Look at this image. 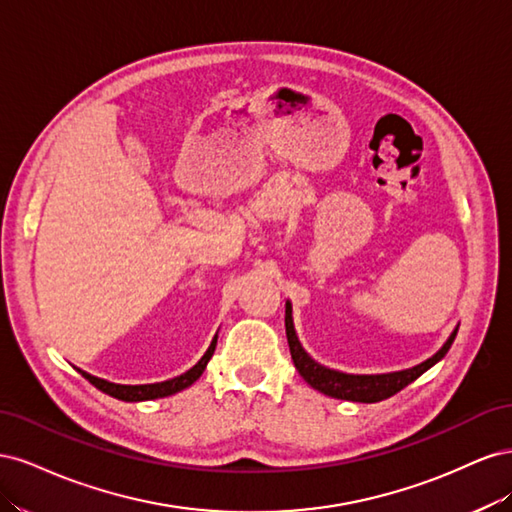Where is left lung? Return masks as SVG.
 <instances>
[{"label":"left lung","mask_w":512,"mask_h":512,"mask_svg":"<svg viewBox=\"0 0 512 512\" xmlns=\"http://www.w3.org/2000/svg\"><path fill=\"white\" fill-rule=\"evenodd\" d=\"M455 335H457V329L453 331L451 337H448V342L442 346V350H438L431 359L412 369L395 371V374H382V376H350V374H342V371L322 367L314 359H309L307 352L301 348L297 335H294L292 309H290V303H286V337H288L294 367L299 369L303 380L307 384H312L316 391L324 395L335 397V399L361 401V404H376V401H382L386 397L399 393L401 389H406L410 382H414L418 376L425 374L431 365H436L442 359V356L448 352V348L453 346Z\"/></svg>","instance_id":"1"}]
</instances>
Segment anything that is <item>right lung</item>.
Wrapping results in <instances>:
<instances>
[{"mask_svg":"<svg viewBox=\"0 0 512 512\" xmlns=\"http://www.w3.org/2000/svg\"><path fill=\"white\" fill-rule=\"evenodd\" d=\"M215 344H218V337L213 339L209 350L205 352L203 359H200L190 371H185V374L173 378V380H166V382H156V384H136V386H130V384H115V382H106L102 378H96V376H89L85 374V371H81V374L85 376V380H89L91 384L96 386V389H100L102 393L111 395L115 399H121V401H145V399H158V397H168L173 393H179L183 389H188L190 384H194L200 374H203L209 359L215 352Z\"/></svg>","mask_w":512,"mask_h":512,"instance_id":"add662e5","label":"right lung"}]
</instances>
